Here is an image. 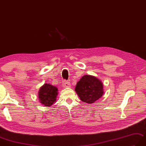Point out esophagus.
<instances>
[{
  "mask_svg": "<svg viewBox=\"0 0 146 146\" xmlns=\"http://www.w3.org/2000/svg\"><path fill=\"white\" fill-rule=\"evenodd\" d=\"M70 86H71V84L69 81H64V82L63 83V88H69V87H70Z\"/></svg>",
  "mask_w": 146,
  "mask_h": 146,
  "instance_id": "1",
  "label": "esophagus"
}]
</instances>
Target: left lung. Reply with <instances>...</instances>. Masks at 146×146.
Listing matches in <instances>:
<instances>
[{
	"label": "left lung",
	"mask_w": 146,
	"mask_h": 146,
	"mask_svg": "<svg viewBox=\"0 0 146 146\" xmlns=\"http://www.w3.org/2000/svg\"><path fill=\"white\" fill-rule=\"evenodd\" d=\"M103 86L101 81L95 76L84 75L77 83L75 91L81 101L91 104L103 96Z\"/></svg>",
	"instance_id": "obj_1"
}]
</instances>
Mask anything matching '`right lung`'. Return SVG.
I'll list each match as a JSON object with an SVG mask.
<instances>
[{
	"label": "right lung",
	"mask_w": 146,
	"mask_h": 146,
	"mask_svg": "<svg viewBox=\"0 0 146 146\" xmlns=\"http://www.w3.org/2000/svg\"><path fill=\"white\" fill-rule=\"evenodd\" d=\"M58 89L50 84H44L38 92L40 102L46 106H51L56 100Z\"/></svg>",
	"instance_id": "right-lung-1"
}]
</instances>
